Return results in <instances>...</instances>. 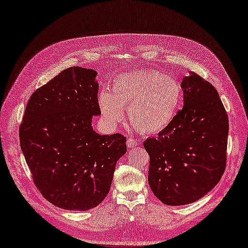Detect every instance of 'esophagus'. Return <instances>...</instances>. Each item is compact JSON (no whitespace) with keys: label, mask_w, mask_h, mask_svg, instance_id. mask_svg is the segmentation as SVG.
Masks as SVG:
<instances>
[{"label":"esophagus","mask_w":248,"mask_h":248,"mask_svg":"<svg viewBox=\"0 0 248 248\" xmlns=\"http://www.w3.org/2000/svg\"><path fill=\"white\" fill-rule=\"evenodd\" d=\"M138 144L137 139L135 138H129L128 140H126V145H128V148H133V147H136Z\"/></svg>","instance_id":"34e87169"}]
</instances>
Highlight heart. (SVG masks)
I'll return each instance as SVG.
<instances>
[{"mask_svg":"<svg viewBox=\"0 0 248 248\" xmlns=\"http://www.w3.org/2000/svg\"><path fill=\"white\" fill-rule=\"evenodd\" d=\"M104 117L120 122L128 109L131 124L145 134L161 132L173 122L182 103V89L174 78L158 70L119 74L112 80L111 92L98 97Z\"/></svg>","mask_w":248,"mask_h":248,"instance_id":"heart-1","label":"heart"}]
</instances>
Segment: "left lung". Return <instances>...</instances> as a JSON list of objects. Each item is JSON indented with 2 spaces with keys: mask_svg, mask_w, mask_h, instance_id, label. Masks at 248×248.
Here are the masks:
<instances>
[{
  "mask_svg": "<svg viewBox=\"0 0 248 248\" xmlns=\"http://www.w3.org/2000/svg\"><path fill=\"white\" fill-rule=\"evenodd\" d=\"M185 104L143 147L149 185L164 204L185 205L206 195L226 167L228 117L216 88L195 72L182 79Z\"/></svg>",
  "mask_w": 248,
  "mask_h": 248,
  "instance_id": "1",
  "label": "left lung"
}]
</instances>
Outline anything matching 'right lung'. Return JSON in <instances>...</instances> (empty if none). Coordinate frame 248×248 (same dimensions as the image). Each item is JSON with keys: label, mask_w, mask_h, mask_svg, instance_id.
<instances>
[{"label": "right lung", "mask_w": 248, "mask_h": 248, "mask_svg": "<svg viewBox=\"0 0 248 248\" xmlns=\"http://www.w3.org/2000/svg\"><path fill=\"white\" fill-rule=\"evenodd\" d=\"M96 71L70 67L31 95L20 124V144L44 198L67 211L97 206L110 190L126 152L122 134L99 135Z\"/></svg>", "instance_id": "add662e5"}]
</instances>
